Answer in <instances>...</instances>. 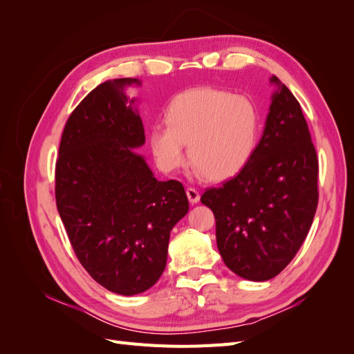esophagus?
I'll return each mask as SVG.
<instances>
[{"label":"esophagus","mask_w":354,"mask_h":354,"mask_svg":"<svg viewBox=\"0 0 354 354\" xmlns=\"http://www.w3.org/2000/svg\"><path fill=\"white\" fill-rule=\"evenodd\" d=\"M186 194H187V198H189L190 203H196V202H199L201 195H199V192H198L195 187H187Z\"/></svg>","instance_id":"obj_1"}]
</instances>
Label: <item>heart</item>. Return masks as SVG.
Masks as SVG:
<instances>
[{"instance_id":"obj_1","label":"heart","mask_w":354,"mask_h":354,"mask_svg":"<svg viewBox=\"0 0 354 354\" xmlns=\"http://www.w3.org/2000/svg\"><path fill=\"white\" fill-rule=\"evenodd\" d=\"M165 125L149 131L158 167L171 173L190 162L208 180L236 176L252 159L260 137V113L246 95L199 87L177 94L167 106Z\"/></svg>"}]
</instances>
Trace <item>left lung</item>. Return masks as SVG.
Wrapping results in <instances>:
<instances>
[{
    "instance_id": "obj_1",
    "label": "left lung",
    "mask_w": 354,
    "mask_h": 354,
    "mask_svg": "<svg viewBox=\"0 0 354 354\" xmlns=\"http://www.w3.org/2000/svg\"><path fill=\"white\" fill-rule=\"evenodd\" d=\"M270 81L277 91L252 159L201 196L216 217L224 264L250 281H269L291 263L319 201V160L301 106L285 84Z\"/></svg>"
}]
</instances>
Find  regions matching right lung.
Returning a JSON list of instances; mask_svg holds the SVG:
<instances>
[{"instance_id":"right-lung-1","label":"right lung","mask_w":354,"mask_h":354,"mask_svg":"<svg viewBox=\"0 0 354 354\" xmlns=\"http://www.w3.org/2000/svg\"><path fill=\"white\" fill-rule=\"evenodd\" d=\"M134 84L106 81L85 95L68 118L56 160V205L73 252L95 282L121 295L156 283L169 232L189 211L183 185L158 181L131 151L145 143L140 116L127 106Z\"/></svg>"}]
</instances>
